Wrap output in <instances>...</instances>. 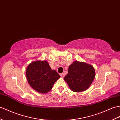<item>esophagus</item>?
Returning a JSON list of instances; mask_svg holds the SVG:
<instances>
[{"mask_svg": "<svg viewBox=\"0 0 120 120\" xmlns=\"http://www.w3.org/2000/svg\"><path fill=\"white\" fill-rule=\"evenodd\" d=\"M60 76L61 77L64 78V76H65V75H64V74L63 73H61V74H60Z\"/></svg>", "mask_w": 120, "mask_h": 120, "instance_id": "34e87169", "label": "esophagus"}]
</instances>
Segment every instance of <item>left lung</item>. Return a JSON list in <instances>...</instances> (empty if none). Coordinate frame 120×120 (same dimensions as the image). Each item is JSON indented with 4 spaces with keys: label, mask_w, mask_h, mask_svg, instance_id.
<instances>
[{
    "label": "left lung",
    "mask_w": 120,
    "mask_h": 120,
    "mask_svg": "<svg viewBox=\"0 0 120 120\" xmlns=\"http://www.w3.org/2000/svg\"><path fill=\"white\" fill-rule=\"evenodd\" d=\"M94 77L95 71L93 66L77 61L69 66L68 74L64 80L72 91L79 93L87 90Z\"/></svg>",
    "instance_id": "left-lung-1"
}]
</instances>
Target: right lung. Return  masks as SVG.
<instances>
[{
	"label": "right lung",
	"instance_id": "right-lung-1",
	"mask_svg": "<svg viewBox=\"0 0 120 120\" xmlns=\"http://www.w3.org/2000/svg\"><path fill=\"white\" fill-rule=\"evenodd\" d=\"M29 84L34 90L42 94L51 90L60 75L52 70L46 61H36L30 63L26 69Z\"/></svg>",
	"mask_w": 120,
	"mask_h": 120
}]
</instances>
